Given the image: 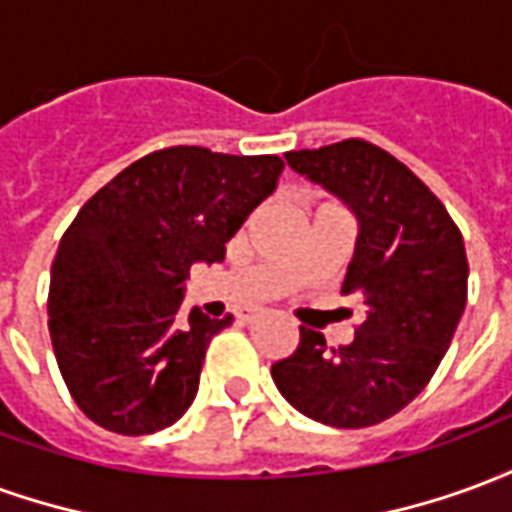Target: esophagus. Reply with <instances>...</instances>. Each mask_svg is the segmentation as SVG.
I'll return each mask as SVG.
<instances>
[{"mask_svg": "<svg viewBox=\"0 0 512 512\" xmlns=\"http://www.w3.org/2000/svg\"><path fill=\"white\" fill-rule=\"evenodd\" d=\"M235 318H238V321H244V323H252L255 318H260V310H257V307H244V310L235 312Z\"/></svg>", "mask_w": 512, "mask_h": 512, "instance_id": "obj_1", "label": "esophagus"}]
</instances>
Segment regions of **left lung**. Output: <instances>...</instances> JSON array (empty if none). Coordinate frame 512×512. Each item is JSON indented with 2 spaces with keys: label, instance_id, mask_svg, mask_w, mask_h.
Instances as JSON below:
<instances>
[{
  "label": "left lung",
  "instance_id": "left-lung-1",
  "mask_svg": "<svg viewBox=\"0 0 512 512\" xmlns=\"http://www.w3.org/2000/svg\"><path fill=\"white\" fill-rule=\"evenodd\" d=\"M285 161L356 216L343 296L362 299L365 321L340 348L301 326L299 348L271 378L315 422L378 425L425 389L450 348L469 279L461 230L406 164L370 142L290 150Z\"/></svg>",
  "mask_w": 512,
  "mask_h": 512
}]
</instances>
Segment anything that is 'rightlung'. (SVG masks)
<instances>
[{
    "mask_svg": "<svg viewBox=\"0 0 512 512\" xmlns=\"http://www.w3.org/2000/svg\"><path fill=\"white\" fill-rule=\"evenodd\" d=\"M282 169L279 156L167 147L84 202L51 263L49 332L95 425L147 436L186 414L208 343L233 315L216 321L194 307L183 321V282L194 263H222Z\"/></svg>",
    "mask_w": 512,
    "mask_h": 512,
    "instance_id": "obj_1",
    "label": "right lung"
}]
</instances>
